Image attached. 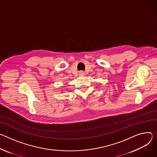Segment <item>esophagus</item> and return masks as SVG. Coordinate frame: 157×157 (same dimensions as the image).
I'll return each instance as SVG.
<instances>
[{"label":"esophagus","mask_w":157,"mask_h":157,"mask_svg":"<svg viewBox=\"0 0 157 157\" xmlns=\"http://www.w3.org/2000/svg\"><path fill=\"white\" fill-rule=\"evenodd\" d=\"M78 74H79V75H80V76H83V75H85V72H84L83 71H80V72H78Z\"/></svg>","instance_id":"1"}]
</instances>
